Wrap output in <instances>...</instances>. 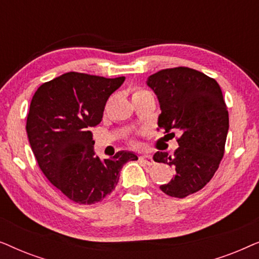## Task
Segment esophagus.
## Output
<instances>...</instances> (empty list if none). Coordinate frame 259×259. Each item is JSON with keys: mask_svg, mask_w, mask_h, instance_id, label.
<instances>
[{"mask_svg": "<svg viewBox=\"0 0 259 259\" xmlns=\"http://www.w3.org/2000/svg\"><path fill=\"white\" fill-rule=\"evenodd\" d=\"M139 159H140V161L145 162V164L148 165V166H151V165H153V164H154L153 159H152L151 155H148V154H143V155H140V158H139Z\"/></svg>", "mask_w": 259, "mask_h": 259, "instance_id": "34e87169", "label": "esophagus"}]
</instances>
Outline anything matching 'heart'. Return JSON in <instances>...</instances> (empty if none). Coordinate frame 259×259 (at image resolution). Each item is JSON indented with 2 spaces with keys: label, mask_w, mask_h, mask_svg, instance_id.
Instances as JSON below:
<instances>
[{
  "label": "heart",
  "mask_w": 259,
  "mask_h": 259,
  "mask_svg": "<svg viewBox=\"0 0 259 259\" xmlns=\"http://www.w3.org/2000/svg\"><path fill=\"white\" fill-rule=\"evenodd\" d=\"M144 93H147V91H144V90H136L133 93V97H136V95H140V94H144ZM132 97V98H133Z\"/></svg>",
  "instance_id": "heart-1"
}]
</instances>
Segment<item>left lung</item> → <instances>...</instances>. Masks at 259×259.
<instances>
[{
  "label": "left lung",
  "mask_w": 259,
  "mask_h": 259,
  "mask_svg": "<svg viewBox=\"0 0 259 259\" xmlns=\"http://www.w3.org/2000/svg\"><path fill=\"white\" fill-rule=\"evenodd\" d=\"M157 95L161 113L158 127L180 134L179 147L169 155L158 151L154 161L175 168L162 192L185 198L203 189L218 169L224 155L229 112L217 81L187 67L162 69L146 81Z\"/></svg>",
  "instance_id": "8db88e82"
}]
</instances>
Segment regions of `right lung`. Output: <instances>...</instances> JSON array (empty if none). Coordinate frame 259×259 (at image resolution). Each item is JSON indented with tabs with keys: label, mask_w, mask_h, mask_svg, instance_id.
Returning a JSON list of instances; mask_svg holds the SVG:
<instances>
[{
	"label": "right lung",
	"mask_w": 259,
	"mask_h": 259,
	"mask_svg": "<svg viewBox=\"0 0 259 259\" xmlns=\"http://www.w3.org/2000/svg\"><path fill=\"white\" fill-rule=\"evenodd\" d=\"M123 81L69 72L41 84L31 99L26 125L31 151L49 182L77 204L101 201L115 189L122 166L138 160L130 151L101 160L90 131Z\"/></svg>",
	"instance_id": "right-lung-1"
}]
</instances>
